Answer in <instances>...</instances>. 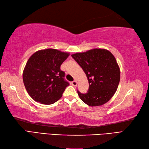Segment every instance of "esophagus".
<instances>
[{"label":"esophagus","mask_w":149,"mask_h":149,"mask_svg":"<svg viewBox=\"0 0 149 149\" xmlns=\"http://www.w3.org/2000/svg\"><path fill=\"white\" fill-rule=\"evenodd\" d=\"M72 84L73 85V86H76L77 85V81H72Z\"/></svg>","instance_id":"1"}]
</instances>
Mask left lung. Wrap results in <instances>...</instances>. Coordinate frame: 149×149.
<instances>
[{
	"label": "left lung",
	"mask_w": 149,
	"mask_h": 149,
	"mask_svg": "<svg viewBox=\"0 0 149 149\" xmlns=\"http://www.w3.org/2000/svg\"><path fill=\"white\" fill-rule=\"evenodd\" d=\"M72 57L86 75V93L77 91L80 99L90 106L103 105L111 99L118 86L120 71L115 57L106 49H95Z\"/></svg>",
	"instance_id": "obj_1"
}]
</instances>
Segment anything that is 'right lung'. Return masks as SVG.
<instances>
[{"label": "right lung", "mask_w": 149, "mask_h": 149, "mask_svg": "<svg viewBox=\"0 0 149 149\" xmlns=\"http://www.w3.org/2000/svg\"><path fill=\"white\" fill-rule=\"evenodd\" d=\"M68 56V53L48 49L30 57L24 70L23 81L34 100L49 105L61 99L69 83L60 67Z\"/></svg>", "instance_id": "1"}]
</instances>
